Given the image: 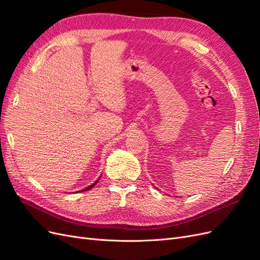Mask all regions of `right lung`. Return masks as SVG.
<instances>
[{
    "instance_id": "1",
    "label": "right lung",
    "mask_w": 260,
    "mask_h": 260,
    "mask_svg": "<svg viewBox=\"0 0 260 260\" xmlns=\"http://www.w3.org/2000/svg\"><path fill=\"white\" fill-rule=\"evenodd\" d=\"M99 180H100V179H98V180L95 181V182H94V183H92V184H91V185H89L88 187H84V188H83V190H82V192H84V191H89V190H91V188H92V187H93L94 185H95V184H96V183L99 182Z\"/></svg>"
}]
</instances>
